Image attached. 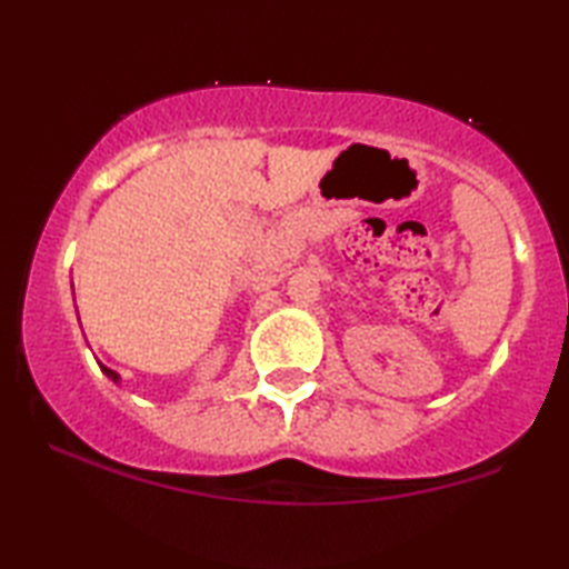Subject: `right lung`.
I'll use <instances>...</instances> for the list:
<instances>
[{
	"label": "right lung",
	"instance_id": "right-lung-1",
	"mask_svg": "<svg viewBox=\"0 0 569 569\" xmlns=\"http://www.w3.org/2000/svg\"><path fill=\"white\" fill-rule=\"evenodd\" d=\"M100 369L104 371V377H108V379H112L114 383H118V381H120V373H118V371H112V369H108V366H100Z\"/></svg>",
	"mask_w": 569,
	"mask_h": 569
}]
</instances>
